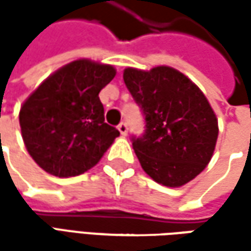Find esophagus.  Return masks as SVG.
<instances>
[{"label":"esophagus","instance_id":"34e87169","mask_svg":"<svg viewBox=\"0 0 251 251\" xmlns=\"http://www.w3.org/2000/svg\"><path fill=\"white\" fill-rule=\"evenodd\" d=\"M117 128H119V131H120L121 135H127V132H128V126H127V123H126V121H121Z\"/></svg>","mask_w":251,"mask_h":251}]
</instances>
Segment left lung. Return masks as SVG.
<instances>
[{"label": "left lung", "mask_w": 251, "mask_h": 251, "mask_svg": "<svg viewBox=\"0 0 251 251\" xmlns=\"http://www.w3.org/2000/svg\"><path fill=\"white\" fill-rule=\"evenodd\" d=\"M126 86L145 117V131L132 148L156 183L180 187L200 175L212 158L218 120L204 93L170 67L151 71L126 68Z\"/></svg>", "instance_id": "obj_1"}]
</instances>
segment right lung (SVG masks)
<instances>
[{
    "label": "right lung",
    "mask_w": 251,
    "mask_h": 251,
    "mask_svg": "<svg viewBox=\"0 0 251 251\" xmlns=\"http://www.w3.org/2000/svg\"><path fill=\"white\" fill-rule=\"evenodd\" d=\"M114 75L111 65L76 60L51 74L25 100L19 111L25 147L47 173L82 175L120 135L104 123L99 99Z\"/></svg>",
    "instance_id": "right-lung-1"
}]
</instances>
